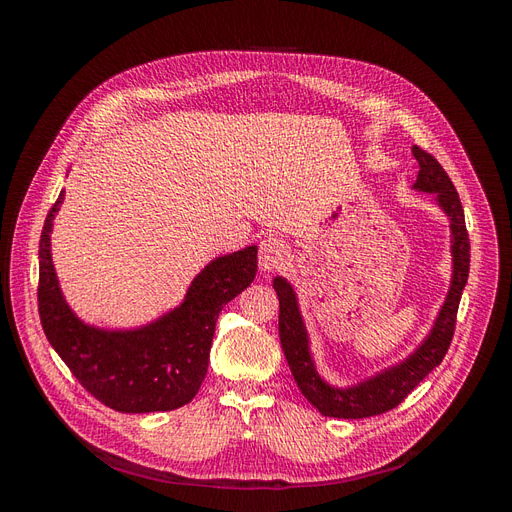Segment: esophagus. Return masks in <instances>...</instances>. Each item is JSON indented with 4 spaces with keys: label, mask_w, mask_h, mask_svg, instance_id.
<instances>
[{
    "label": "esophagus",
    "mask_w": 512,
    "mask_h": 512,
    "mask_svg": "<svg viewBox=\"0 0 512 512\" xmlns=\"http://www.w3.org/2000/svg\"><path fill=\"white\" fill-rule=\"evenodd\" d=\"M286 250H284V243L275 237H265L260 241L258 247V262H260V271L262 273H271L277 267H280V262L284 260Z\"/></svg>",
    "instance_id": "34e87169"
}]
</instances>
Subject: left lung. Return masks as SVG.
<instances>
[{"instance_id": "1", "label": "left lung", "mask_w": 512, "mask_h": 512, "mask_svg": "<svg viewBox=\"0 0 512 512\" xmlns=\"http://www.w3.org/2000/svg\"><path fill=\"white\" fill-rule=\"evenodd\" d=\"M412 153L418 162V177L412 188L416 192L433 194L436 205L451 222L453 275L436 322H433L429 335L410 356L393 367L378 371L376 376L346 386V389L329 384L318 374L312 350H309V335L299 309L297 292H294L286 277L277 275L273 280L277 299H280V342L286 361L305 399L324 416L367 418L393 410L408 397V393L414 391V386H418L429 371L442 363L448 346H451L461 292L468 284L470 273V239L466 218H463V207L455 185L448 179L440 162L416 145L412 147Z\"/></svg>"}]
</instances>
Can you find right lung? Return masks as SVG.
<instances>
[{"label":"right lung","mask_w":512,"mask_h":512,"mask_svg":"<svg viewBox=\"0 0 512 512\" xmlns=\"http://www.w3.org/2000/svg\"><path fill=\"white\" fill-rule=\"evenodd\" d=\"M61 203L64 192L46 215L38 252V312L49 344L74 378L117 412H166L190 404L207 376L222 307L254 282L258 247L211 260L192 280L183 303L145 327L100 329L76 316L59 288L51 232Z\"/></svg>","instance_id":"add662e5"}]
</instances>
